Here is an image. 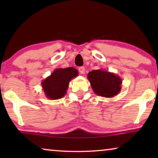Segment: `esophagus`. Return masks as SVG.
I'll list each match as a JSON object with an SVG mask.
<instances>
[{"label": "esophagus", "instance_id": "esophagus-1", "mask_svg": "<svg viewBox=\"0 0 158 158\" xmlns=\"http://www.w3.org/2000/svg\"><path fill=\"white\" fill-rule=\"evenodd\" d=\"M78 70L81 74L83 75L84 73H85V68H84V67H80V68H78Z\"/></svg>", "mask_w": 158, "mask_h": 158}]
</instances>
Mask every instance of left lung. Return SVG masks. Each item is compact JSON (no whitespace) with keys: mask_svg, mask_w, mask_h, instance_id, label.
<instances>
[{"mask_svg":"<svg viewBox=\"0 0 158 158\" xmlns=\"http://www.w3.org/2000/svg\"><path fill=\"white\" fill-rule=\"evenodd\" d=\"M88 79L94 92L98 96L111 98L118 95L122 89V79L115 73L102 69L88 73Z\"/></svg>","mask_w":158,"mask_h":158,"instance_id":"left-lung-1","label":"left lung"}]
</instances>
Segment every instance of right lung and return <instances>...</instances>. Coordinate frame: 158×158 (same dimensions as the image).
<instances>
[{
	"label": "right lung",
	"mask_w": 158,
	"mask_h": 158,
	"mask_svg": "<svg viewBox=\"0 0 158 158\" xmlns=\"http://www.w3.org/2000/svg\"><path fill=\"white\" fill-rule=\"evenodd\" d=\"M77 75V70L72 67L55 69L49 76L42 82L45 96L51 100L62 98L66 94L70 81Z\"/></svg>",
	"instance_id": "obj_1"
}]
</instances>
